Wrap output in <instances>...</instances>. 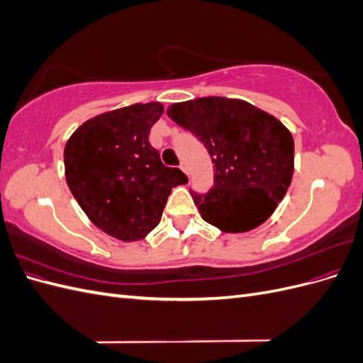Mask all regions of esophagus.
I'll use <instances>...</instances> for the list:
<instances>
[{
  "instance_id": "34e87169",
  "label": "esophagus",
  "mask_w": 363,
  "mask_h": 363,
  "mask_svg": "<svg viewBox=\"0 0 363 363\" xmlns=\"http://www.w3.org/2000/svg\"><path fill=\"white\" fill-rule=\"evenodd\" d=\"M180 169H182L186 175H189V167H188V163H186V162H182V163H180Z\"/></svg>"
}]
</instances>
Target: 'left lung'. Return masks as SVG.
<instances>
[{
    "mask_svg": "<svg viewBox=\"0 0 363 363\" xmlns=\"http://www.w3.org/2000/svg\"><path fill=\"white\" fill-rule=\"evenodd\" d=\"M213 163V188L191 191L206 223L225 233L259 227L283 200L294 174V138L280 121L242 100L204 96L168 107Z\"/></svg>",
    "mask_w": 363,
    "mask_h": 363,
    "instance_id": "1",
    "label": "left lung"
}]
</instances>
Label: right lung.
Listing matches in <instances>:
<instances>
[{"mask_svg": "<svg viewBox=\"0 0 363 363\" xmlns=\"http://www.w3.org/2000/svg\"><path fill=\"white\" fill-rule=\"evenodd\" d=\"M162 113L157 101L116 108L86 121L65 145L74 199L98 228L124 242L144 239L160 223L172 188L188 183L148 142Z\"/></svg>", "mask_w": 363, "mask_h": 363, "instance_id": "right-lung-1", "label": "right lung"}]
</instances>
